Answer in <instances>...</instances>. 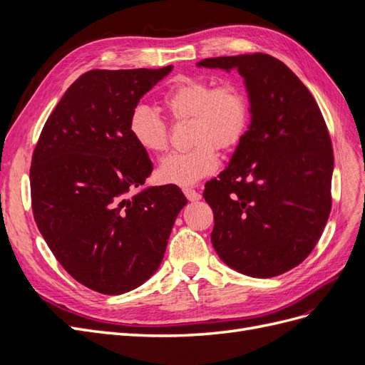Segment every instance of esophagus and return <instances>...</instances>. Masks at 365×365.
<instances>
[{
	"label": "esophagus",
	"mask_w": 365,
	"mask_h": 365,
	"mask_svg": "<svg viewBox=\"0 0 365 365\" xmlns=\"http://www.w3.org/2000/svg\"><path fill=\"white\" fill-rule=\"evenodd\" d=\"M182 192L189 201H200L201 200V193L192 189V187H182Z\"/></svg>",
	"instance_id": "esophagus-1"
}]
</instances>
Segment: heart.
<instances>
[{
  "label": "heart",
  "mask_w": 365,
  "mask_h": 365,
  "mask_svg": "<svg viewBox=\"0 0 365 365\" xmlns=\"http://www.w3.org/2000/svg\"><path fill=\"white\" fill-rule=\"evenodd\" d=\"M161 105L173 121L190 120V143L195 145L160 161L157 176L165 184H193L213 173L219 163L216 146L224 150L237 146L250 123L248 93L235 81L213 86L201 77L180 76L163 94ZM128 129L145 152L158 155L168 149V125L150 108L137 106Z\"/></svg>",
  "instance_id": "obj_1"
}]
</instances>
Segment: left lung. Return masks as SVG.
<instances>
[{"instance_id": "obj_1", "label": "left lung", "mask_w": 365, "mask_h": 365, "mask_svg": "<svg viewBox=\"0 0 365 365\" xmlns=\"http://www.w3.org/2000/svg\"><path fill=\"white\" fill-rule=\"evenodd\" d=\"M197 67L237 68L251 125L228 168L205 184L217 256L250 277L300 264L330 215L334 149L322 111L303 82L269 54L208 58Z\"/></svg>"}]
</instances>
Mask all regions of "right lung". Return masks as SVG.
I'll return each instance as SVG.
<instances>
[{
    "label": "right lung",
    "instance_id": "right-lung-1",
    "mask_svg": "<svg viewBox=\"0 0 365 365\" xmlns=\"http://www.w3.org/2000/svg\"><path fill=\"white\" fill-rule=\"evenodd\" d=\"M158 70H91L53 109L33 150V217L54 257L74 280L106 295L138 288L164 257L187 204L175 184L148 187L153 165L129 134L140 98Z\"/></svg>",
    "mask_w": 365,
    "mask_h": 365
}]
</instances>
